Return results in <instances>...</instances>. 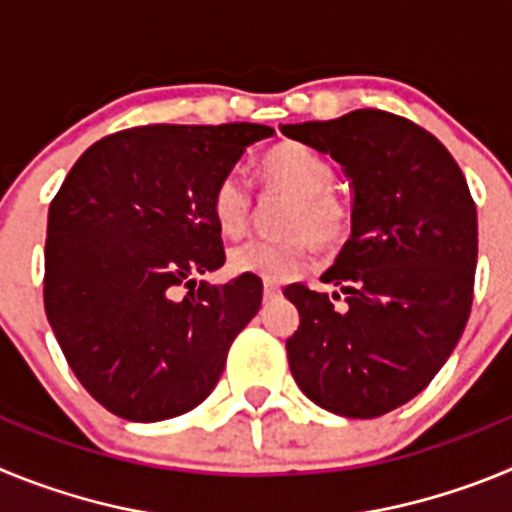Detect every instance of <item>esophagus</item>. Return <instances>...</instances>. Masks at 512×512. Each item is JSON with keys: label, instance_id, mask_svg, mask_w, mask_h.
I'll use <instances>...</instances> for the list:
<instances>
[{"label": "esophagus", "instance_id": "obj_1", "mask_svg": "<svg viewBox=\"0 0 512 512\" xmlns=\"http://www.w3.org/2000/svg\"><path fill=\"white\" fill-rule=\"evenodd\" d=\"M279 295H282V289H279V284L264 282V297H266V300H277Z\"/></svg>", "mask_w": 512, "mask_h": 512}]
</instances>
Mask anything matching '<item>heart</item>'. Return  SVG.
<instances>
[{
	"mask_svg": "<svg viewBox=\"0 0 512 512\" xmlns=\"http://www.w3.org/2000/svg\"><path fill=\"white\" fill-rule=\"evenodd\" d=\"M269 187L292 194L284 212L282 238H251L235 246L228 264L235 274H251L264 282H289L312 264L315 243L338 251L351 238V210L330 192L336 169L323 153L302 143H279L259 164ZM210 212L225 238L241 235L251 217V189L238 171L225 174L212 189Z\"/></svg>",
	"mask_w": 512,
	"mask_h": 512,
	"instance_id": "obj_1",
	"label": "heart"
}]
</instances>
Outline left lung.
Masks as SVG:
<instances>
[{"mask_svg": "<svg viewBox=\"0 0 512 512\" xmlns=\"http://www.w3.org/2000/svg\"><path fill=\"white\" fill-rule=\"evenodd\" d=\"M282 133L330 153L354 189L351 238L320 277L341 295L284 289L300 312L287 338L289 369L320 408L377 418L423 392L464 333L477 207L441 140L400 115L354 110Z\"/></svg>", "mask_w": 512, "mask_h": 512, "instance_id": "obj_1", "label": "left lung"}]
</instances>
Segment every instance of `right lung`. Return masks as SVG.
Returning a JSON list of instances; mask_svg holds the SVG:
<instances>
[{"mask_svg": "<svg viewBox=\"0 0 512 512\" xmlns=\"http://www.w3.org/2000/svg\"><path fill=\"white\" fill-rule=\"evenodd\" d=\"M271 135L253 122L120 130L81 153L53 197L45 315L71 372L110 413L156 423L215 390L264 284L251 274L197 284L225 264L210 197Z\"/></svg>", "mask_w": 512, "mask_h": 512, "instance_id": "right-lung-1", "label": "right lung"}]
</instances>
